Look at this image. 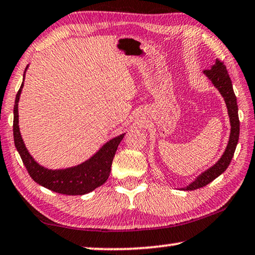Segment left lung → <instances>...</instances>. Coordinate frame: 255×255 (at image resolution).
<instances>
[{
  "mask_svg": "<svg viewBox=\"0 0 255 255\" xmlns=\"http://www.w3.org/2000/svg\"><path fill=\"white\" fill-rule=\"evenodd\" d=\"M204 74L211 80L213 85L219 93L222 95L223 100L226 102L227 109H228V116L230 119V136L229 140H228L227 147L221 158L215 162L214 165L210 168L205 170L200 174V175L195 178L191 183L187 185L185 188H182V190L189 191V190H196L199 188H203L212 181H214L216 177L221 175L229 166L231 159L234 157L235 150H236L238 139H239V118H238V106H237V98L236 95L234 93L233 83L229 74H228L227 67L219 59L215 60V64L213 65L210 70H205Z\"/></svg>",
  "mask_w": 255,
  "mask_h": 255,
  "instance_id": "left-lung-1",
  "label": "left lung"
}]
</instances>
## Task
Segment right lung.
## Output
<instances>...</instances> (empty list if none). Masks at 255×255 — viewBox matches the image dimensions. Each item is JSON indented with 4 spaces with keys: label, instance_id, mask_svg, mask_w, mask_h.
<instances>
[{
    "label": "right lung",
    "instance_id": "1",
    "mask_svg": "<svg viewBox=\"0 0 255 255\" xmlns=\"http://www.w3.org/2000/svg\"><path fill=\"white\" fill-rule=\"evenodd\" d=\"M28 67V66H27ZM26 67V70H27ZM25 70V73H26ZM25 78V74H24ZM24 82L18 90L13 108V138L16 149L20 154V158L27 169L29 176L36 182L54 192L63 195L77 196L89 193L102 184H104L110 176L113 158L116 151L126 132L117 137H113L106 142L103 146L82 164L70 167L65 169H48L35 161L22 140L20 130H19L18 119V102L20 97Z\"/></svg>",
    "mask_w": 255,
    "mask_h": 255
}]
</instances>
